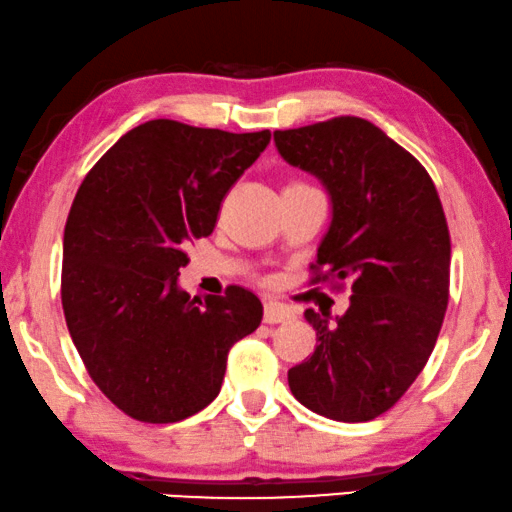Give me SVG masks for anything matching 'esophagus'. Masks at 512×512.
<instances>
[{
	"label": "esophagus",
	"instance_id": "obj_1",
	"mask_svg": "<svg viewBox=\"0 0 512 512\" xmlns=\"http://www.w3.org/2000/svg\"><path fill=\"white\" fill-rule=\"evenodd\" d=\"M294 311L290 306L278 304V301H266L264 304V322L266 325H278V322L292 320Z\"/></svg>",
	"mask_w": 512,
	"mask_h": 512
}]
</instances>
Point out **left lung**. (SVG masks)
I'll return each mask as SVG.
<instances>
[{"instance_id": "obj_1", "label": "left lung", "mask_w": 512, "mask_h": 512, "mask_svg": "<svg viewBox=\"0 0 512 512\" xmlns=\"http://www.w3.org/2000/svg\"><path fill=\"white\" fill-rule=\"evenodd\" d=\"M273 141L329 194L315 266L352 280L348 311L334 322L306 308L318 345L287 383L313 413L369 422L420 376L443 325L450 234L441 199L422 164L369 120L343 115L273 132Z\"/></svg>"}]
</instances>
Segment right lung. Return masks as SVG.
Wrapping results in <instances>:
<instances>
[{
    "label": "right lung",
    "mask_w": 512,
    "mask_h": 512,
    "mask_svg": "<svg viewBox=\"0 0 512 512\" xmlns=\"http://www.w3.org/2000/svg\"><path fill=\"white\" fill-rule=\"evenodd\" d=\"M269 141V129L148 120L78 187L64 227V320L90 378L134 420L169 424L206 408L229 348L262 322L250 290L190 299L178 276L187 243L213 232L222 197Z\"/></svg>",
    "instance_id": "right-lung-1"
}]
</instances>
